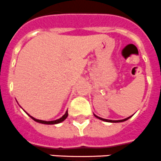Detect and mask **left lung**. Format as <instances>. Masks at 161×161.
<instances>
[{
	"label": "left lung",
	"mask_w": 161,
	"mask_h": 161,
	"mask_svg": "<svg viewBox=\"0 0 161 161\" xmlns=\"http://www.w3.org/2000/svg\"><path fill=\"white\" fill-rule=\"evenodd\" d=\"M94 116H95V117L97 118V119H100V120H102V121H104V122H108V123H122V122H124V121H126V120H127V119H130V118L131 117L132 115H131V116H130V117L126 118V119H122V120H109V119H102V118L98 117V116H97L96 114H94Z\"/></svg>",
	"instance_id": "1"
}]
</instances>
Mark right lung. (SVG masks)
<instances>
[{"instance_id":"right-lung-1","label":"right lung","mask_w":161,"mask_h":161,"mask_svg":"<svg viewBox=\"0 0 161 161\" xmlns=\"http://www.w3.org/2000/svg\"><path fill=\"white\" fill-rule=\"evenodd\" d=\"M27 114V113H26ZM28 115H29L30 117L31 118V119H33L34 121H35V122H37V123H42V124H47V125H53V124H58V123H62L63 121H64L65 119H67V117H68V110H67L66 112H65L64 114L62 116L61 118H59V119H56V120H54V121H43V120H39V119H35L34 117H32V116H31V115L29 114H27Z\"/></svg>"}]
</instances>
